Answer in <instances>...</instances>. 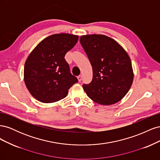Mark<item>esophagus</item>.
<instances>
[{
	"mask_svg": "<svg viewBox=\"0 0 160 160\" xmlns=\"http://www.w3.org/2000/svg\"><path fill=\"white\" fill-rule=\"evenodd\" d=\"M82 78H83V77H82V75H79L78 77H77V79H78V81H79V82H80V81H81Z\"/></svg>",
	"mask_w": 160,
	"mask_h": 160,
	"instance_id": "34e87169",
	"label": "esophagus"
}]
</instances>
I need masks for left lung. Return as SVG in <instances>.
Instances as JSON below:
<instances>
[{
	"label": "left lung",
	"instance_id": "left-lung-1",
	"mask_svg": "<svg viewBox=\"0 0 160 160\" xmlns=\"http://www.w3.org/2000/svg\"><path fill=\"white\" fill-rule=\"evenodd\" d=\"M93 69V79L83 88L89 98L103 105L116 103L128 93L133 80L130 58L113 38L103 35L80 37Z\"/></svg>",
	"mask_w": 160,
	"mask_h": 160
}]
</instances>
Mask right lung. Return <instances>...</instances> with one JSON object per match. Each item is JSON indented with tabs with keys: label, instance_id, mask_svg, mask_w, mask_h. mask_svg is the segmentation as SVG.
<instances>
[{
	"label": "right lung",
	"instance_id": "add662e5",
	"mask_svg": "<svg viewBox=\"0 0 160 160\" xmlns=\"http://www.w3.org/2000/svg\"><path fill=\"white\" fill-rule=\"evenodd\" d=\"M77 35L55 34L45 38L28 55L24 67V80L31 94L42 103L65 98L78 79L70 72L66 53L78 41Z\"/></svg>",
	"mask_w": 160,
	"mask_h": 160
}]
</instances>
